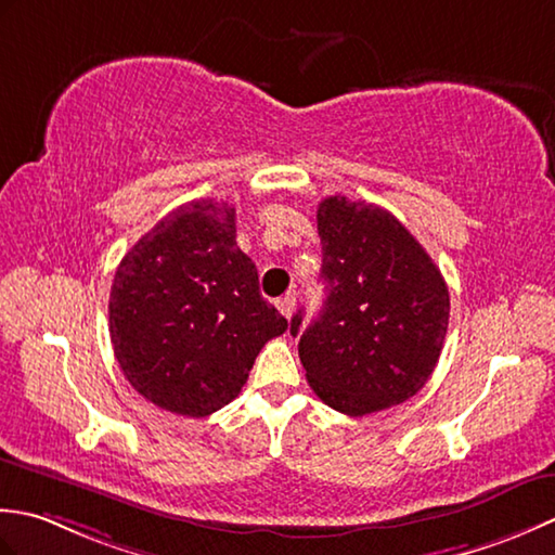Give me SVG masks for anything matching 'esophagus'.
<instances>
[{"mask_svg": "<svg viewBox=\"0 0 555 555\" xmlns=\"http://www.w3.org/2000/svg\"><path fill=\"white\" fill-rule=\"evenodd\" d=\"M294 307H297V297H294V294H287V297H282L278 301V309L282 315H285V319H289V315L294 313Z\"/></svg>", "mask_w": 555, "mask_h": 555, "instance_id": "34e87169", "label": "esophagus"}]
</instances>
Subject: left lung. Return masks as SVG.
I'll return each instance as SVG.
<instances>
[{"label": "left lung", "mask_w": 555, "mask_h": 555, "mask_svg": "<svg viewBox=\"0 0 555 555\" xmlns=\"http://www.w3.org/2000/svg\"><path fill=\"white\" fill-rule=\"evenodd\" d=\"M327 297L299 337L307 380L333 410L364 416L402 404L431 376L450 319L431 256L386 208L327 196L319 206Z\"/></svg>", "instance_id": "obj_1"}]
</instances>
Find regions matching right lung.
Segmentation results:
<instances>
[{"label":"right lung","mask_w":555,"mask_h":555,"mask_svg":"<svg viewBox=\"0 0 555 555\" xmlns=\"http://www.w3.org/2000/svg\"><path fill=\"white\" fill-rule=\"evenodd\" d=\"M234 220L230 203H184L129 248L112 280L115 357L133 390L160 410H222L266 343L287 331L236 246Z\"/></svg>","instance_id":"add662e5"}]
</instances>
